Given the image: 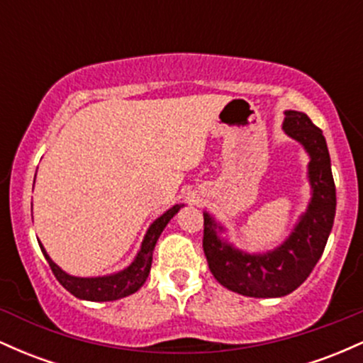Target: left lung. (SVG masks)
<instances>
[{"mask_svg":"<svg viewBox=\"0 0 363 363\" xmlns=\"http://www.w3.org/2000/svg\"><path fill=\"white\" fill-rule=\"evenodd\" d=\"M283 129L311 155L312 199L289 239L272 252H242L220 239L216 228H223L205 213L203 251L210 272L220 285L245 297H283L298 289L323 256L335 222L336 187L323 131L298 111L285 112Z\"/></svg>","mask_w":363,"mask_h":363,"instance_id":"left-lung-1","label":"left lung"}]
</instances>
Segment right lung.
Returning <instances> with one entry per match:
<instances>
[{"label": "right lung", "mask_w": 363, "mask_h": 363, "mask_svg": "<svg viewBox=\"0 0 363 363\" xmlns=\"http://www.w3.org/2000/svg\"><path fill=\"white\" fill-rule=\"evenodd\" d=\"M181 205L172 206L170 210L165 211L164 215L158 216V218L150 225L147 235H145L143 244L136 256V259L133 261V264L129 268L123 269V272L109 274V277H97V278H78L72 277V274L65 273L56 262L51 261V257L48 256L45 249H43L45 259H48L49 266H51L54 277L57 278V281L65 286L69 294H73L74 297L83 298V301H91V302H109V301H118V298L128 297V295L135 294L136 290H140V286L147 281L150 268H152V257H153V249L160 237L162 230L165 228V225L170 222L174 215L177 213Z\"/></svg>", "instance_id": "add662e5"}]
</instances>
